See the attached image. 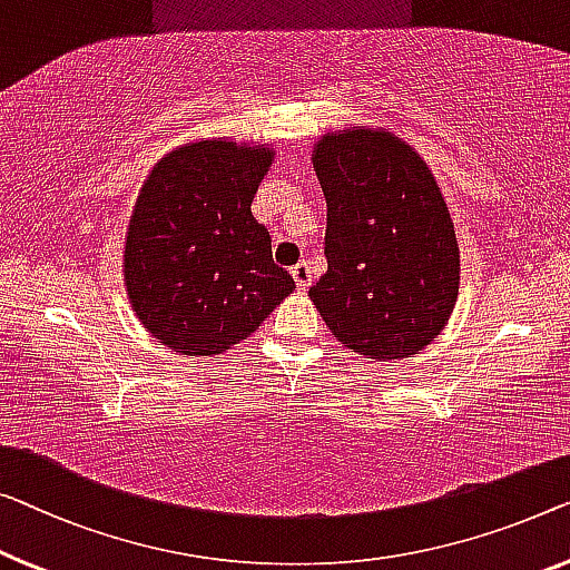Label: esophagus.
I'll return each instance as SVG.
<instances>
[{
    "instance_id": "1",
    "label": "esophagus",
    "mask_w": 570,
    "mask_h": 570,
    "mask_svg": "<svg viewBox=\"0 0 570 570\" xmlns=\"http://www.w3.org/2000/svg\"><path fill=\"white\" fill-rule=\"evenodd\" d=\"M292 276H294V282L299 288H307L312 284V271L304 261H299L296 266H292Z\"/></svg>"
}]
</instances>
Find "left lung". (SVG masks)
I'll use <instances>...</instances> for the list:
<instances>
[{
    "instance_id": "1",
    "label": "left lung",
    "mask_w": 570,
    "mask_h": 570,
    "mask_svg": "<svg viewBox=\"0 0 570 570\" xmlns=\"http://www.w3.org/2000/svg\"><path fill=\"white\" fill-rule=\"evenodd\" d=\"M312 160L327 199V271L309 299L351 351L412 358L445 327L461 282L435 176L384 130L325 135Z\"/></svg>"
}]
</instances>
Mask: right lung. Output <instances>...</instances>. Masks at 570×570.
<instances>
[{
	"label": "right lung",
	"mask_w": 570,
	"mask_h": 570,
	"mask_svg": "<svg viewBox=\"0 0 570 570\" xmlns=\"http://www.w3.org/2000/svg\"><path fill=\"white\" fill-rule=\"evenodd\" d=\"M274 150L202 140L158 160L135 204L125 284L138 320L181 355H217L256 330L294 278L250 204Z\"/></svg>",
	"instance_id": "obj_1"
}]
</instances>
